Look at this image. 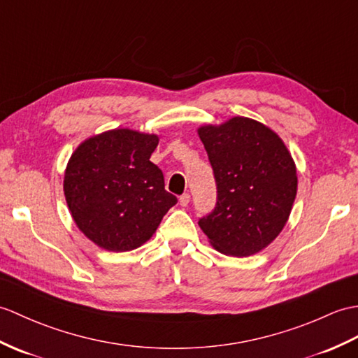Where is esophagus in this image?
Wrapping results in <instances>:
<instances>
[{
    "instance_id": "obj_1",
    "label": "esophagus",
    "mask_w": 358,
    "mask_h": 358,
    "mask_svg": "<svg viewBox=\"0 0 358 358\" xmlns=\"http://www.w3.org/2000/svg\"><path fill=\"white\" fill-rule=\"evenodd\" d=\"M189 201H190V195H189V194H182V195L180 196V204H181L182 207H186V206L189 204Z\"/></svg>"
}]
</instances>
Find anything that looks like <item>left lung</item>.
Wrapping results in <instances>:
<instances>
[{"label":"left lung","instance_id":"1","mask_svg":"<svg viewBox=\"0 0 358 358\" xmlns=\"http://www.w3.org/2000/svg\"><path fill=\"white\" fill-rule=\"evenodd\" d=\"M217 182V203L198 224L218 252L250 256L276 238L297 190L288 149L265 124L234 117L198 129Z\"/></svg>","mask_w":358,"mask_h":358}]
</instances>
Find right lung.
<instances>
[{"instance_id":"add662e5","label":"right lung","mask_w":358,"mask_h":358,"mask_svg":"<svg viewBox=\"0 0 358 358\" xmlns=\"http://www.w3.org/2000/svg\"><path fill=\"white\" fill-rule=\"evenodd\" d=\"M159 137L113 129L82 143L69 162L64 194L71 217L85 236L110 252L145 244L177 196L151 154Z\"/></svg>"}]
</instances>
